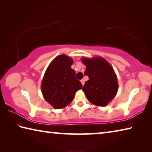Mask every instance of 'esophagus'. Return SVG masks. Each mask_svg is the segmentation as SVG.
<instances>
[{
    "mask_svg": "<svg viewBox=\"0 0 152 152\" xmlns=\"http://www.w3.org/2000/svg\"><path fill=\"white\" fill-rule=\"evenodd\" d=\"M80 82H81V83H82V85H83V86H84V82H84V80H83V79H82V80H80Z\"/></svg>",
    "mask_w": 152,
    "mask_h": 152,
    "instance_id": "1",
    "label": "esophagus"
}]
</instances>
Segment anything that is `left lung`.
Wrapping results in <instances>:
<instances>
[{"instance_id": "left-lung-1", "label": "left lung", "mask_w": 152, "mask_h": 152, "mask_svg": "<svg viewBox=\"0 0 152 152\" xmlns=\"http://www.w3.org/2000/svg\"><path fill=\"white\" fill-rule=\"evenodd\" d=\"M82 62L86 68V81L82 91L87 99L96 106L105 107L114 99L119 85L116 74L110 64L102 57L82 58Z\"/></svg>"}]
</instances>
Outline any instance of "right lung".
<instances>
[{"label": "right lung", "instance_id": "obj_1", "mask_svg": "<svg viewBox=\"0 0 152 152\" xmlns=\"http://www.w3.org/2000/svg\"><path fill=\"white\" fill-rule=\"evenodd\" d=\"M72 58L61 54L51 61L43 76L41 89L45 100L54 109L66 107L72 101L76 92L82 88L71 68Z\"/></svg>", "mask_w": 152, "mask_h": 152}]
</instances>
